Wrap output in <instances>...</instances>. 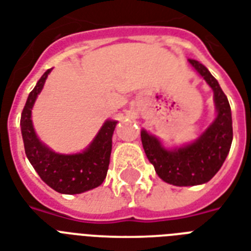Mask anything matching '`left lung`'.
I'll list each match as a JSON object with an SVG mask.
<instances>
[{
  "instance_id": "8db88e82",
  "label": "left lung",
  "mask_w": 251,
  "mask_h": 251,
  "mask_svg": "<svg viewBox=\"0 0 251 251\" xmlns=\"http://www.w3.org/2000/svg\"><path fill=\"white\" fill-rule=\"evenodd\" d=\"M189 62L214 91L218 112L215 121L197 141L175 150H167L156 137L146 130L141 131L147 159L157 176L175 186H194L208 182L226 161L233 139L230 105L222 87L204 65L191 58Z\"/></svg>"
}]
</instances>
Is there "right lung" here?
<instances>
[{"instance_id":"1","label":"right lung","mask_w":251,"mask_h":251,"mask_svg":"<svg viewBox=\"0 0 251 251\" xmlns=\"http://www.w3.org/2000/svg\"><path fill=\"white\" fill-rule=\"evenodd\" d=\"M50 72L52 69H48L29 92L22 112L21 129L25 151L37 175L53 190L61 194H80L100 186L105 179L112 151V137L117 121L108 120L104 122L98 135L83 152L64 155L48 149L33 130L31 112Z\"/></svg>"}]
</instances>
